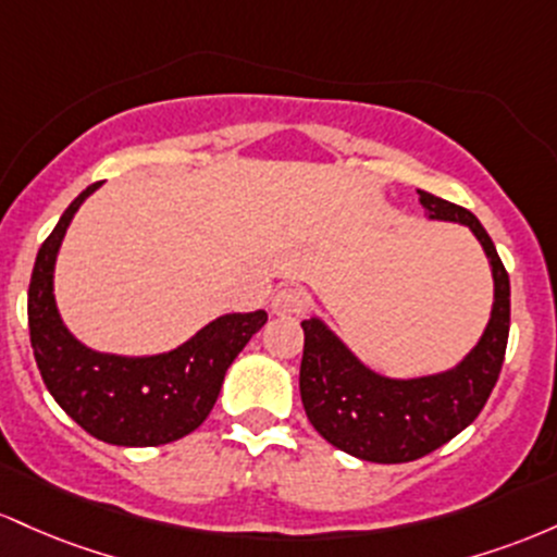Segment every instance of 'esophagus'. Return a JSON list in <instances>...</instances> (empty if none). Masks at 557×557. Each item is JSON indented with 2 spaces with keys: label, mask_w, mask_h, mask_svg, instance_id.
<instances>
[{
  "label": "esophagus",
  "mask_w": 557,
  "mask_h": 557,
  "mask_svg": "<svg viewBox=\"0 0 557 557\" xmlns=\"http://www.w3.org/2000/svg\"><path fill=\"white\" fill-rule=\"evenodd\" d=\"M305 308H308V295H305L302 289H292V286L278 289L271 302V310L276 312V315H299Z\"/></svg>",
  "instance_id": "esophagus-1"
}]
</instances>
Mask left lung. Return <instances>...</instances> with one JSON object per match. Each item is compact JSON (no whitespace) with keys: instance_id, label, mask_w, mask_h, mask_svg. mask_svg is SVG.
I'll return each instance as SVG.
<instances>
[{"instance_id":"1","label":"left lung","mask_w":557,"mask_h":557,"mask_svg":"<svg viewBox=\"0 0 557 557\" xmlns=\"http://www.w3.org/2000/svg\"><path fill=\"white\" fill-rule=\"evenodd\" d=\"M434 221L463 223L476 234L492 265L495 305L479 345L453 371L423 379L373 373L323 326L302 321L305 349L299 395L323 440L371 463H408L434 453L476 421L499 379L510 331V278L490 234L471 210L418 189Z\"/></svg>"}]
</instances>
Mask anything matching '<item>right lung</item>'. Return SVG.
Here are the masks:
<instances>
[{"instance_id":"1","label":"right lung","mask_w":557,"mask_h":557,"mask_svg":"<svg viewBox=\"0 0 557 557\" xmlns=\"http://www.w3.org/2000/svg\"><path fill=\"white\" fill-rule=\"evenodd\" d=\"M99 184L86 186L62 212L36 255L28 286V331L44 384L81 429L121 447H158L191 434L221 395L223 376L268 312H231L186 345L152 358H121L84 347L62 326L52 271L73 215Z\"/></svg>"}]
</instances>
